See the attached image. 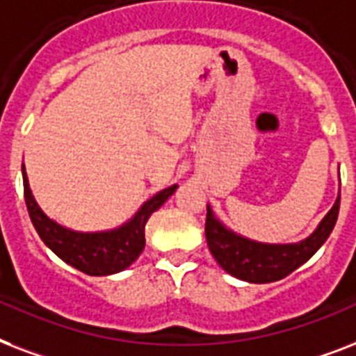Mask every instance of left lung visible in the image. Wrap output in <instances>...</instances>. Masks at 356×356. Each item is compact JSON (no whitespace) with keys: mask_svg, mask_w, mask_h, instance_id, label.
Listing matches in <instances>:
<instances>
[{"mask_svg":"<svg viewBox=\"0 0 356 356\" xmlns=\"http://www.w3.org/2000/svg\"><path fill=\"white\" fill-rule=\"evenodd\" d=\"M340 211V191L329 213L308 238L297 243H261L225 227L208 204L206 241L217 264L232 277L252 284L275 282L312 258L332 232Z\"/></svg>","mask_w":356,"mask_h":356,"instance_id":"1","label":"left lung"}]
</instances>
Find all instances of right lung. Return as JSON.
<instances>
[{
  "label": "right lung",
  "instance_id": "add662e5",
  "mask_svg": "<svg viewBox=\"0 0 356 356\" xmlns=\"http://www.w3.org/2000/svg\"><path fill=\"white\" fill-rule=\"evenodd\" d=\"M22 178H24V198H26L27 211L44 245L65 264L76 267L78 271L87 273L90 277L115 275L131 266L145 249L147 221L178 189L175 184L156 193L147 202L140 204V208L131 216V219L122 222L120 227L100 230V232H79L63 227L44 213L33 197L24 163H22Z\"/></svg>",
  "mask_w": 356,
  "mask_h": 356
}]
</instances>
